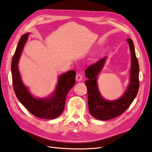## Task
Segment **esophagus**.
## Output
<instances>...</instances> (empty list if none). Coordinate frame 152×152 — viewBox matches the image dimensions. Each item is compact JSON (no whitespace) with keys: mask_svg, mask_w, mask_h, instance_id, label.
Listing matches in <instances>:
<instances>
[{"mask_svg":"<svg viewBox=\"0 0 152 152\" xmlns=\"http://www.w3.org/2000/svg\"><path fill=\"white\" fill-rule=\"evenodd\" d=\"M81 80H82V75L80 72H77L76 76V80L77 81H80Z\"/></svg>","mask_w":152,"mask_h":152,"instance_id":"esophagus-1","label":"esophagus"}]
</instances>
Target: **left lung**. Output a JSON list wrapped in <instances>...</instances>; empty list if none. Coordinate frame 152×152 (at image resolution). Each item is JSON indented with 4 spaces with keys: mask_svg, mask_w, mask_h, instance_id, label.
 I'll return each instance as SVG.
<instances>
[{
    "mask_svg": "<svg viewBox=\"0 0 152 152\" xmlns=\"http://www.w3.org/2000/svg\"><path fill=\"white\" fill-rule=\"evenodd\" d=\"M131 53V71L130 83L121 98L114 101H107L101 95L97 85V77L104 64L106 57L93 64L85 70V81L88 92V106L89 112L94 118L101 121L113 119L122 114L137 94L139 87V66L135 55L134 45L132 39L128 38Z\"/></svg>",
    "mask_w": 152,
    "mask_h": 152,
    "instance_id": "1",
    "label": "left lung"
}]
</instances>
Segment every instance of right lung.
<instances>
[{
	"label": "right lung",
	"mask_w": 152,
	"mask_h": 152,
	"mask_svg": "<svg viewBox=\"0 0 152 152\" xmlns=\"http://www.w3.org/2000/svg\"><path fill=\"white\" fill-rule=\"evenodd\" d=\"M28 37V33L21 37L11 61L14 91L20 102L33 115L39 118L53 119L60 115L64 110L66 96L76 82V71L71 70L60 76L51 97L39 99L34 98L22 83L18 68L19 58Z\"/></svg>",
	"instance_id": "add662e5"
}]
</instances>
